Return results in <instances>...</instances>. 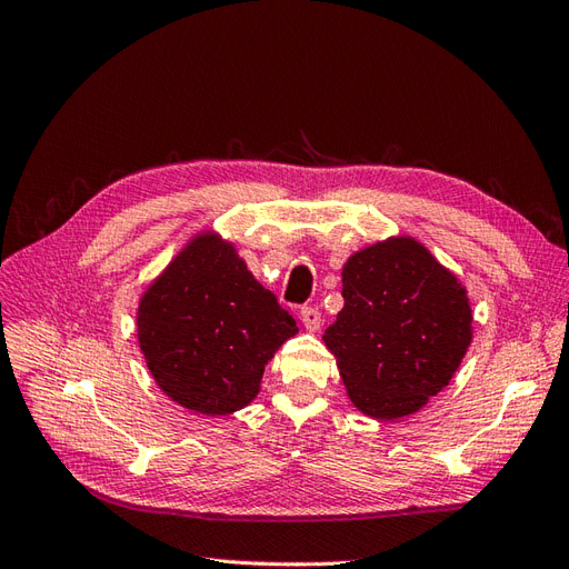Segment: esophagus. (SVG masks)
<instances>
[{
    "label": "esophagus",
    "instance_id": "1",
    "mask_svg": "<svg viewBox=\"0 0 569 569\" xmlns=\"http://www.w3.org/2000/svg\"><path fill=\"white\" fill-rule=\"evenodd\" d=\"M299 316H301V320H303V325H306V330H311V332L320 330V318H322V313H320L318 306H303Z\"/></svg>",
    "mask_w": 569,
    "mask_h": 569
}]
</instances>
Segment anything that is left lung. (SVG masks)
<instances>
[{
    "label": "left lung",
    "mask_w": 569,
    "mask_h": 569,
    "mask_svg": "<svg viewBox=\"0 0 569 569\" xmlns=\"http://www.w3.org/2000/svg\"><path fill=\"white\" fill-rule=\"evenodd\" d=\"M341 282L343 308L322 339L353 406L380 420L420 410L470 347L465 287L410 237L353 253Z\"/></svg>",
    "instance_id": "8db88e82"
}]
</instances>
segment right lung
<instances>
[{
    "label": "right lung",
    "instance_id": "obj_1",
    "mask_svg": "<svg viewBox=\"0 0 569 569\" xmlns=\"http://www.w3.org/2000/svg\"><path fill=\"white\" fill-rule=\"evenodd\" d=\"M297 332V320L216 234L192 239L137 311L153 380L201 416H228L251 403L268 360Z\"/></svg>",
    "mask_w": 569,
    "mask_h": 569
}]
</instances>
